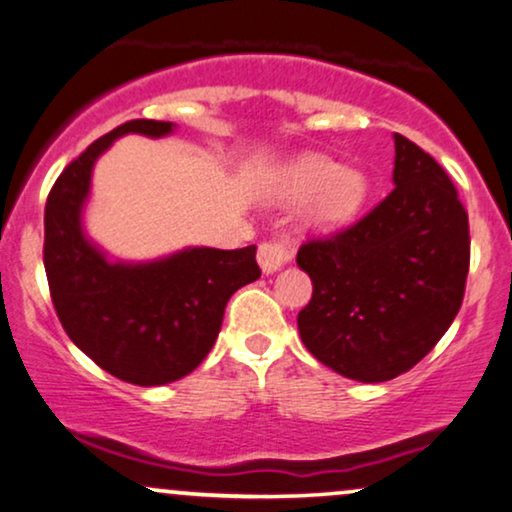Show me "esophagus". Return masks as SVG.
Returning a JSON list of instances; mask_svg holds the SVG:
<instances>
[{"label":"esophagus","mask_w":512,"mask_h":512,"mask_svg":"<svg viewBox=\"0 0 512 512\" xmlns=\"http://www.w3.org/2000/svg\"><path fill=\"white\" fill-rule=\"evenodd\" d=\"M256 258L265 275H272L291 261V249L284 242H263L258 244Z\"/></svg>","instance_id":"34e87169"}]
</instances>
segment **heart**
<instances>
[{"mask_svg":"<svg viewBox=\"0 0 512 512\" xmlns=\"http://www.w3.org/2000/svg\"><path fill=\"white\" fill-rule=\"evenodd\" d=\"M275 195L284 202L313 199L305 225L317 232H336L350 225L369 197V178L360 169H345L327 155L296 157L277 181Z\"/></svg>","mask_w":512,"mask_h":512,"instance_id":"b5f03b06","label":"heart"}]
</instances>
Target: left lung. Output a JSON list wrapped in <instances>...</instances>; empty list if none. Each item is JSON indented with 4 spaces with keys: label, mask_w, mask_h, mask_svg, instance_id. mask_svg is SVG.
<instances>
[{
    "label": "left lung",
    "mask_w": 512,
    "mask_h": 512,
    "mask_svg": "<svg viewBox=\"0 0 512 512\" xmlns=\"http://www.w3.org/2000/svg\"><path fill=\"white\" fill-rule=\"evenodd\" d=\"M395 188L367 216L308 240L305 348L336 374L381 383L426 357L454 322L470 268L468 211L440 164L395 134Z\"/></svg>",
    "instance_id": "8db88e82"
}]
</instances>
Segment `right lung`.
<instances>
[{"mask_svg": "<svg viewBox=\"0 0 512 512\" xmlns=\"http://www.w3.org/2000/svg\"><path fill=\"white\" fill-rule=\"evenodd\" d=\"M171 122L131 119L98 138L56 178L44 209V268L53 308L72 343L134 386L188 376L214 348L225 305L261 268L256 247H192L150 263H112L82 230L96 159L124 134L150 138Z\"/></svg>", "mask_w": 512, "mask_h": 512, "instance_id": "obj_1", "label": "right lung"}]
</instances>
